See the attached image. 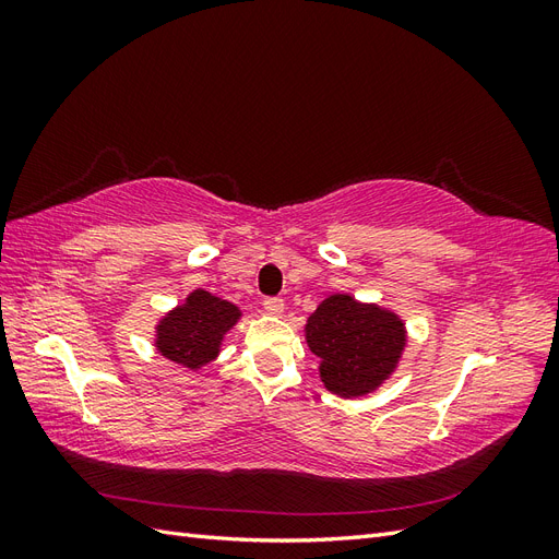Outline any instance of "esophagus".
<instances>
[{"instance_id":"34e87169","label":"esophagus","mask_w":559,"mask_h":559,"mask_svg":"<svg viewBox=\"0 0 559 559\" xmlns=\"http://www.w3.org/2000/svg\"><path fill=\"white\" fill-rule=\"evenodd\" d=\"M263 308L270 312V314H282L284 312V300L282 298H265L263 300Z\"/></svg>"}]
</instances>
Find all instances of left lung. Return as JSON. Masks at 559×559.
I'll use <instances>...</instances> for the list:
<instances>
[{
	"label": "left lung",
	"instance_id": "8db88e82",
	"mask_svg": "<svg viewBox=\"0 0 559 559\" xmlns=\"http://www.w3.org/2000/svg\"><path fill=\"white\" fill-rule=\"evenodd\" d=\"M306 343L331 394L359 399L394 376L408 343L405 321L378 302L331 294L308 317Z\"/></svg>",
	"mask_w": 559,
	"mask_h": 559
}]
</instances>
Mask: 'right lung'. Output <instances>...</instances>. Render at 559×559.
<instances>
[{"instance_id":"add662e5","label":"right lung","mask_w":559,"mask_h":559,"mask_svg":"<svg viewBox=\"0 0 559 559\" xmlns=\"http://www.w3.org/2000/svg\"><path fill=\"white\" fill-rule=\"evenodd\" d=\"M242 310L230 300L195 289L181 306L160 317L154 347L167 361L200 370L218 357L226 333L238 324Z\"/></svg>"}]
</instances>
